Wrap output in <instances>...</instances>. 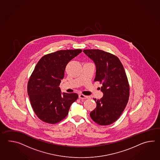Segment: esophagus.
Segmentation results:
<instances>
[{
  "instance_id": "1",
  "label": "esophagus",
  "mask_w": 160,
  "mask_h": 160,
  "mask_svg": "<svg viewBox=\"0 0 160 160\" xmlns=\"http://www.w3.org/2000/svg\"><path fill=\"white\" fill-rule=\"evenodd\" d=\"M79 98L80 99H85L88 98V96H86V95H83V94H79Z\"/></svg>"
}]
</instances>
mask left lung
<instances>
[{"label":"left lung","mask_w":160,"mask_h":160,"mask_svg":"<svg viewBox=\"0 0 160 160\" xmlns=\"http://www.w3.org/2000/svg\"><path fill=\"white\" fill-rule=\"evenodd\" d=\"M83 52L95 63L94 81L102 83V98L94 99L97 107L90 112L92 119L100 125L116 121L129 101L130 88L126 72L119 58L98 49L84 50Z\"/></svg>","instance_id":"obj_1"}]
</instances>
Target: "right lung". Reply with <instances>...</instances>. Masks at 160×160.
Instances as JSON below:
<instances>
[{
	"mask_svg": "<svg viewBox=\"0 0 160 160\" xmlns=\"http://www.w3.org/2000/svg\"><path fill=\"white\" fill-rule=\"evenodd\" d=\"M82 51L65 50L48 54L35 66L28 82L27 92L34 112L44 122L55 124L61 121L78 98L77 93L63 92L62 95L59 86L66 65Z\"/></svg>",
	"mask_w": 160,
	"mask_h": 160,
	"instance_id": "add662e5",
	"label": "right lung"
}]
</instances>
